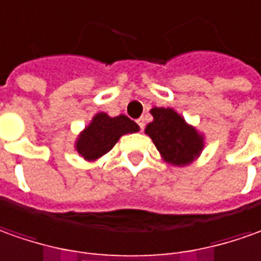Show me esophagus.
<instances>
[{
  "instance_id": "34e87169",
  "label": "esophagus",
  "mask_w": 261,
  "mask_h": 261,
  "mask_svg": "<svg viewBox=\"0 0 261 261\" xmlns=\"http://www.w3.org/2000/svg\"><path fill=\"white\" fill-rule=\"evenodd\" d=\"M137 124H138V127H140V130H143V128H144V120H143V118L137 120Z\"/></svg>"
}]
</instances>
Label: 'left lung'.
<instances>
[{"instance_id": "left-lung-1", "label": "left lung", "mask_w": 261, "mask_h": 261, "mask_svg": "<svg viewBox=\"0 0 261 261\" xmlns=\"http://www.w3.org/2000/svg\"><path fill=\"white\" fill-rule=\"evenodd\" d=\"M153 123L145 127L164 160L173 166H186L203 148V137L171 108H153Z\"/></svg>"}]
</instances>
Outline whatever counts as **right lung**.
I'll return each mask as SVG.
<instances>
[{
  "label": "right lung",
  "mask_w": 261,
  "mask_h": 261,
  "mask_svg": "<svg viewBox=\"0 0 261 261\" xmlns=\"http://www.w3.org/2000/svg\"><path fill=\"white\" fill-rule=\"evenodd\" d=\"M136 131H138V125L128 117L118 116L111 118L106 113H100L83 131L75 147L86 160H95L108 153L123 134Z\"/></svg>",
  "instance_id": "obj_1"
}]
</instances>
